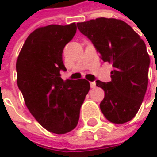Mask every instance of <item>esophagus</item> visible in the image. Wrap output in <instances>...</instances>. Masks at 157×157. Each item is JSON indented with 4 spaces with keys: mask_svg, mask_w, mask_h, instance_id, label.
I'll list each match as a JSON object with an SVG mask.
<instances>
[{
    "mask_svg": "<svg viewBox=\"0 0 157 157\" xmlns=\"http://www.w3.org/2000/svg\"><path fill=\"white\" fill-rule=\"evenodd\" d=\"M90 85H91V88H95L96 83H95V82H90Z\"/></svg>",
    "mask_w": 157,
    "mask_h": 157,
    "instance_id": "34e87169",
    "label": "esophagus"
}]
</instances>
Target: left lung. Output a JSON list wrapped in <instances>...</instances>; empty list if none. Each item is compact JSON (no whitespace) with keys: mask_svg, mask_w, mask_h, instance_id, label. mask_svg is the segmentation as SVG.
Listing matches in <instances>:
<instances>
[{"mask_svg":"<svg viewBox=\"0 0 157 157\" xmlns=\"http://www.w3.org/2000/svg\"><path fill=\"white\" fill-rule=\"evenodd\" d=\"M100 52L104 62L112 63V81H96L105 91L100 108L105 118L113 124L132 120L140 108L147 84L150 58L140 36L126 22L107 18H98L77 23Z\"/></svg>","mask_w":157,"mask_h":157,"instance_id":"obj_1","label":"left lung"}]
</instances>
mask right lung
Masks as SVG:
<instances>
[{"mask_svg": "<svg viewBox=\"0 0 157 157\" xmlns=\"http://www.w3.org/2000/svg\"><path fill=\"white\" fill-rule=\"evenodd\" d=\"M76 30L75 22L36 29L26 39L16 63L17 84L27 108L43 127L57 135L76 127L90 90L88 81H63L60 75L66 71L63 48Z\"/></svg>", "mask_w": 157, "mask_h": 157, "instance_id": "add662e5", "label": "right lung"}]
</instances>
